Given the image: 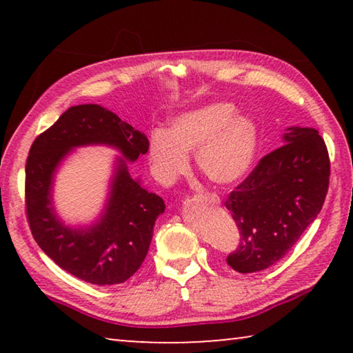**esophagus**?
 I'll list each match as a JSON object with an SVG mask.
<instances>
[{"label": "esophagus", "instance_id": "34e87169", "mask_svg": "<svg viewBox=\"0 0 353 353\" xmlns=\"http://www.w3.org/2000/svg\"><path fill=\"white\" fill-rule=\"evenodd\" d=\"M198 198L201 199V201H205V202H210V204H213V205H218L219 204V198L216 194H213V193H205V194H201V196H198Z\"/></svg>", "mask_w": 353, "mask_h": 353}]
</instances>
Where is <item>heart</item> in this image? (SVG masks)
Returning <instances> with one entry per match:
<instances>
[{"label":"heart","instance_id":"obj_1","mask_svg":"<svg viewBox=\"0 0 353 353\" xmlns=\"http://www.w3.org/2000/svg\"><path fill=\"white\" fill-rule=\"evenodd\" d=\"M260 148V128L232 103H210L172 117L149 135L148 160L155 181L170 185L188 168V155L208 181L230 185L249 174Z\"/></svg>","mask_w":353,"mask_h":353}]
</instances>
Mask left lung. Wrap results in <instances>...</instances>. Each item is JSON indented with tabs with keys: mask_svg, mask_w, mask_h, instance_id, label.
I'll return each instance as SVG.
<instances>
[{
	"mask_svg": "<svg viewBox=\"0 0 353 353\" xmlns=\"http://www.w3.org/2000/svg\"><path fill=\"white\" fill-rule=\"evenodd\" d=\"M282 141L225 201L241 236L227 256L236 272L263 271L283 259L324 205L330 160L322 137L291 126Z\"/></svg>",
	"mask_w": 353,
	"mask_h": 353,
	"instance_id": "left-lung-1",
	"label": "left lung"
}]
</instances>
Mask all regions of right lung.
<instances>
[{"mask_svg":"<svg viewBox=\"0 0 353 353\" xmlns=\"http://www.w3.org/2000/svg\"><path fill=\"white\" fill-rule=\"evenodd\" d=\"M148 137L99 104L70 107L32 143L26 162V212L34 240L63 271L93 285L126 282L139 271L163 199L129 174L148 152ZM107 145L114 161L103 210L87 225H68L54 205L57 171L77 147Z\"/></svg>","mask_w":353,"mask_h":353,"instance_id":"right-lung-1","label":"right lung"}]
</instances>
